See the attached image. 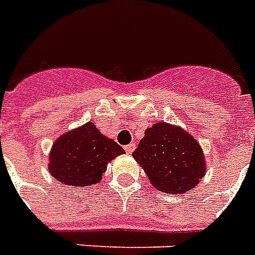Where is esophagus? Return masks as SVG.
I'll return each instance as SVG.
<instances>
[{
	"label": "esophagus",
	"instance_id": "34e87169",
	"mask_svg": "<svg viewBox=\"0 0 255 255\" xmlns=\"http://www.w3.org/2000/svg\"><path fill=\"white\" fill-rule=\"evenodd\" d=\"M135 148H136L135 143H131V144H128V145H126V148H124V149H126V152H127V153H132V152L135 151Z\"/></svg>",
	"mask_w": 255,
	"mask_h": 255
}]
</instances>
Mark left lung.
I'll return each mask as SVG.
<instances>
[{"label": "left lung", "instance_id": "1", "mask_svg": "<svg viewBox=\"0 0 255 255\" xmlns=\"http://www.w3.org/2000/svg\"><path fill=\"white\" fill-rule=\"evenodd\" d=\"M132 156L152 185L169 196L194 188L206 170L205 157L197 140L181 127L164 122L145 129Z\"/></svg>", "mask_w": 255, "mask_h": 255}]
</instances>
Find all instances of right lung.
<instances>
[{"mask_svg":"<svg viewBox=\"0 0 255 255\" xmlns=\"http://www.w3.org/2000/svg\"><path fill=\"white\" fill-rule=\"evenodd\" d=\"M123 153L119 144L88 122L54 141L49 156L50 174L65 185L87 188L99 182L107 164Z\"/></svg>","mask_w":255,"mask_h":255,"instance_id":"add662e5","label":"right lung"}]
</instances>
